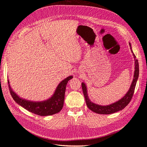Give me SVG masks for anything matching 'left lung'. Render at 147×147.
<instances>
[{
    "label": "left lung",
    "mask_w": 147,
    "mask_h": 147,
    "mask_svg": "<svg viewBox=\"0 0 147 147\" xmlns=\"http://www.w3.org/2000/svg\"><path fill=\"white\" fill-rule=\"evenodd\" d=\"M129 45L130 46V49L131 51V53L134 56V78L132 79V81L131 83V86L128 90V91L125 94V96L121 98L119 100L113 102L111 105H106V106H102L99 105L93 102L90 99L88 93H87V88L86 84L84 82L82 83V88L83 90V93L86 99V102L87 104V106L88 107L89 109H90L92 111L99 113V114H111L117 112L118 111H121L129 104L130 101L131 100V98L133 96V94L134 92V89L136 86V83L137 81V79L139 78V62L138 60L136 59V57L133 53V51L132 50L131 45L130 42H129Z\"/></svg>",
    "instance_id": "8db88e82"
}]
</instances>
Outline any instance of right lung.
I'll list each match as a JSON object with an SVG mask.
<instances>
[{
  "label": "right lung",
  "instance_id": "obj_1",
  "mask_svg": "<svg viewBox=\"0 0 147 147\" xmlns=\"http://www.w3.org/2000/svg\"><path fill=\"white\" fill-rule=\"evenodd\" d=\"M73 78V76H69L61 80L52 96L46 100L41 101L27 100L19 96L13 90L8 79V83L11 95L18 105L35 114L40 116H48L59 112L63 108L66 87L68 82Z\"/></svg>",
  "mask_w": 147,
  "mask_h": 147
}]
</instances>
